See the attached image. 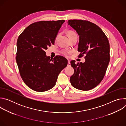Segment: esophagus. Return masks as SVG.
<instances>
[{"instance_id":"obj_1","label":"esophagus","mask_w":126,"mask_h":126,"mask_svg":"<svg viewBox=\"0 0 126 126\" xmlns=\"http://www.w3.org/2000/svg\"><path fill=\"white\" fill-rule=\"evenodd\" d=\"M68 65H67V66H71L70 61L69 60H68Z\"/></svg>"}]
</instances>
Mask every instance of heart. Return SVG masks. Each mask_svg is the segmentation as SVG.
<instances>
[{
	"instance_id": "1",
	"label": "heart",
	"mask_w": 126,
	"mask_h": 126,
	"mask_svg": "<svg viewBox=\"0 0 126 126\" xmlns=\"http://www.w3.org/2000/svg\"><path fill=\"white\" fill-rule=\"evenodd\" d=\"M67 35H68V36L69 38L71 37L72 36H74V35H77L76 33L75 32H74V31H71V30L68 31L67 32ZM62 53H63V54H64L65 56H68L70 54V51H63Z\"/></svg>"
}]
</instances>
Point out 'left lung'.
Here are the masks:
<instances>
[{
    "label": "left lung",
    "mask_w": 126,
    "mask_h": 126,
    "mask_svg": "<svg viewBox=\"0 0 126 126\" xmlns=\"http://www.w3.org/2000/svg\"><path fill=\"white\" fill-rule=\"evenodd\" d=\"M68 24L79 36V57L84 54L85 62L71 65L74 73L70 79L74 88L88 91L96 87L103 80L110 61V45L107 36L97 25L86 20H69Z\"/></svg>",
    "instance_id": "1"
}]
</instances>
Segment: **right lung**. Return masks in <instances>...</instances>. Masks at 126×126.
<instances>
[{"mask_svg":"<svg viewBox=\"0 0 126 126\" xmlns=\"http://www.w3.org/2000/svg\"><path fill=\"white\" fill-rule=\"evenodd\" d=\"M64 20L41 21L29 25L17 41L16 61L20 76L33 90L42 92L55 85L58 76L68 64L67 59L46 55L48 46L54 44Z\"/></svg>","mask_w":126,"mask_h":126,"instance_id":"obj_1","label":"right lung"}]
</instances>
